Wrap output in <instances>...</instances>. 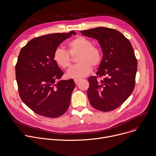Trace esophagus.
<instances>
[{
  "mask_svg": "<svg viewBox=\"0 0 156 156\" xmlns=\"http://www.w3.org/2000/svg\"><path fill=\"white\" fill-rule=\"evenodd\" d=\"M80 80H81L80 79H74V82H75L76 83H77Z\"/></svg>",
  "mask_w": 156,
  "mask_h": 156,
  "instance_id": "esophagus-1",
  "label": "esophagus"
}]
</instances>
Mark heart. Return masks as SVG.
Returning <instances> with one entry per match:
<instances>
[{"instance_id":"b5f03b06","label":"heart","mask_w":156,"mask_h":156,"mask_svg":"<svg viewBox=\"0 0 156 156\" xmlns=\"http://www.w3.org/2000/svg\"><path fill=\"white\" fill-rule=\"evenodd\" d=\"M68 51L57 48L53 53V59L56 64L62 69H68L72 63V58L70 55L77 56L78 63L72 67L66 73L68 78H80L88 76L92 71L93 66L97 67L102 61L101 49L93 45L92 42L82 36H79L68 44Z\"/></svg>"}]
</instances>
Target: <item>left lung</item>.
<instances>
[{"label":"left lung","instance_id":"obj_1","mask_svg":"<svg viewBox=\"0 0 156 156\" xmlns=\"http://www.w3.org/2000/svg\"><path fill=\"white\" fill-rule=\"evenodd\" d=\"M80 33L97 39L103 53L97 76L88 79L89 101L97 110L112 111L126 101L135 87L137 59L132 45L119 31L111 28L99 27Z\"/></svg>","mask_w":156,"mask_h":156}]
</instances>
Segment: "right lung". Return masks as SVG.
Listing matches in <instances>:
<instances>
[{"label": "right lung", "instance_id": "obj_1", "mask_svg": "<svg viewBox=\"0 0 156 156\" xmlns=\"http://www.w3.org/2000/svg\"><path fill=\"white\" fill-rule=\"evenodd\" d=\"M69 33L47 34L30 40L20 52L15 66L20 97L36 114L50 118L64 114L76 86L73 79L57 80L63 75L53 59V53Z\"/></svg>", "mask_w": 156, "mask_h": 156}]
</instances>
